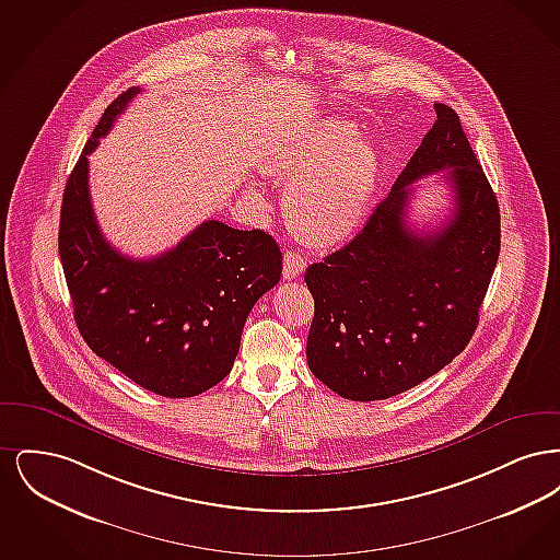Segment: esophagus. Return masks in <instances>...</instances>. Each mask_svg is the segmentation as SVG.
Segmentation results:
<instances>
[{"label":"esophagus","mask_w":560,"mask_h":560,"mask_svg":"<svg viewBox=\"0 0 560 560\" xmlns=\"http://www.w3.org/2000/svg\"><path fill=\"white\" fill-rule=\"evenodd\" d=\"M304 268H306V260L300 254L285 252V256H283V279H295L298 275H302Z\"/></svg>","instance_id":"obj_1"}]
</instances>
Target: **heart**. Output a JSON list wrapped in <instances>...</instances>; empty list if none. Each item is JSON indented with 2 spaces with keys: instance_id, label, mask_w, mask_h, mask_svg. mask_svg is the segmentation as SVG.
Returning a JSON list of instances; mask_svg holds the SVG:
<instances>
[{
  "instance_id": "1",
  "label": "heart",
  "mask_w": 560,
  "mask_h": 560,
  "mask_svg": "<svg viewBox=\"0 0 560 560\" xmlns=\"http://www.w3.org/2000/svg\"><path fill=\"white\" fill-rule=\"evenodd\" d=\"M288 187L285 220L311 247H334L357 235L372 210L382 158L347 121L313 124L272 163Z\"/></svg>"
}]
</instances>
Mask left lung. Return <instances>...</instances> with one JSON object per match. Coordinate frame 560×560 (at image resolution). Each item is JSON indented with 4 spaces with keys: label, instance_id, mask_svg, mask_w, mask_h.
<instances>
[{
    "label": "left lung",
    "instance_id": "1",
    "mask_svg": "<svg viewBox=\"0 0 560 560\" xmlns=\"http://www.w3.org/2000/svg\"><path fill=\"white\" fill-rule=\"evenodd\" d=\"M407 161L363 231L304 281L315 300L311 372L350 400L390 399L441 372L468 347L500 256V208L452 107ZM443 171L454 212L432 232L408 226L412 183Z\"/></svg>",
    "mask_w": 560,
    "mask_h": 560
}]
</instances>
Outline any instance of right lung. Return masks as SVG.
<instances>
[{
	"label": "right lung",
	"mask_w": 560,
	"mask_h": 560,
	"mask_svg": "<svg viewBox=\"0 0 560 560\" xmlns=\"http://www.w3.org/2000/svg\"><path fill=\"white\" fill-rule=\"evenodd\" d=\"M140 88L103 113L75 163L60 210L58 252L75 323L101 359L170 399L206 393L233 370L252 306L281 279L283 256L260 229L206 220L149 260L119 254L101 233L88 187V155Z\"/></svg>",
	"instance_id": "add662e5"
}]
</instances>
